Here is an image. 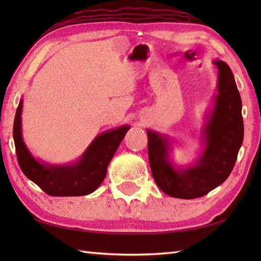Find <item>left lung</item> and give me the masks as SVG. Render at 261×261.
<instances>
[{"label":"left lung","mask_w":261,"mask_h":261,"mask_svg":"<svg viewBox=\"0 0 261 261\" xmlns=\"http://www.w3.org/2000/svg\"><path fill=\"white\" fill-rule=\"evenodd\" d=\"M213 64L219 69L218 94L204 126V151L197 162L176 168L169 160L168 138L147 130L152 177L160 190L171 197H202L222 184L233 169L242 145V103L234 76L222 60Z\"/></svg>","instance_id":"1"}]
</instances>
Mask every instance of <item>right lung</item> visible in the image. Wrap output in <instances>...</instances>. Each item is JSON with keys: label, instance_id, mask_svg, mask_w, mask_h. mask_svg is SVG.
Listing matches in <instances>:
<instances>
[{"label": "right lung", "instance_id": "add662e5", "mask_svg": "<svg viewBox=\"0 0 261 261\" xmlns=\"http://www.w3.org/2000/svg\"><path fill=\"white\" fill-rule=\"evenodd\" d=\"M22 99L16 109L13 139L16 158L23 174L51 196H83L94 192L107 176L108 166L129 125L98 135L76 163L64 166L38 162L28 150L21 132Z\"/></svg>", "mask_w": 261, "mask_h": 261}]
</instances>
